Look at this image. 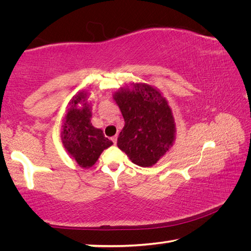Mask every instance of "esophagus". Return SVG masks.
Masks as SVG:
<instances>
[{"mask_svg":"<svg viewBox=\"0 0 251 251\" xmlns=\"http://www.w3.org/2000/svg\"><path fill=\"white\" fill-rule=\"evenodd\" d=\"M110 139H112L113 144H114V145H115L116 142H117V137H116V136H114V137H112V138H110Z\"/></svg>","mask_w":251,"mask_h":251,"instance_id":"obj_1","label":"esophagus"}]
</instances>
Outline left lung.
Segmentation results:
<instances>
[{
    "label": "left lung",
    "instance_id": "1",
    "mask_svg": "<svg viewBox=\"0 0 251 251\" xmlns=\"http://www.w3.org/2000/svg\"><path fill=\"white\" fill-rule=\"evenodd\" d=\"M114 100L125 121L118 148L138 166L155 165L175 138V122L166 99L150 85L135 84L133 90L117 92Z\"/></svg>",
    "mask_w": 251,
    "mask_h": 251
}]
</instances>
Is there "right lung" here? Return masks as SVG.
Masks as SVG:
<instances>
[{
	"label": "right lung",
	"instance_id": "obj_1",
	"mask_svg": "<svg viewBox=\"0 0 251 251\" xmlns=\"http://www.w3.org/2000/svg\"><path fill=\"white\" fill-rule=\"evenodd\" d=\"M86 93H79L70 101L64 125H63V145L79 166L88 168L99 159L101 151L112 146V141L106 138L103 130L95 128L91 123L90 105L84 103ZM77 103H82L78 109Z\"/></svg>",
	"mask_w": 251,
	"mask_h": 251
}]
</instances>
